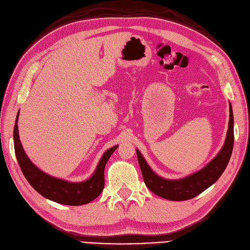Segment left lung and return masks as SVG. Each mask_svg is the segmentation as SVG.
I'll list each match as a JSON object with an SVG mask.
<instances>
[{
	"label": "left lung",
	"instance_id": "obj_1",
	"mask_svg": "<svg viewBox=\"0 0 250 250\" xmlns=\"http://www.w3.org/2000/svg\"><path fill=\"white\" fill-rule=\"evenodd\" d=\"M234 146V116L229 103V120L224 146L215 158L204 168L180 179H166L155 174L141 152L136 149L146 187L161 198L170 201H186L197 197L215 183L226 170Z\"/></svg>",
	"mask_w": 250,
	"mask_h": 250
}]
</instances>
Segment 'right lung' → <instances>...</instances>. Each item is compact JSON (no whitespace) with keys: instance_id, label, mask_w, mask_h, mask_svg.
Masks as SVG:
<instances>
[{"instance_id":"add662e5","label":"right lung","mask_w":250,"mask_h":250,"mask_svg":"<svg viewBox=\"0 0 250 250\" xmlns=\"http://www.w3.org/2000/svg\"><path fill=\"white\" fill-rule=\"evenodd\" d=\"M18 115L20 112L17 113L13 131L15 155L24 177L34 189L46 199L70 206L84 205L98 198L104 188L105 166L118 145L111 147L104 152L94 174L88 179L81 182H71L60 179L41 171L27 158L20 140V134H18Z\"/></svg>"}]
</instances>
